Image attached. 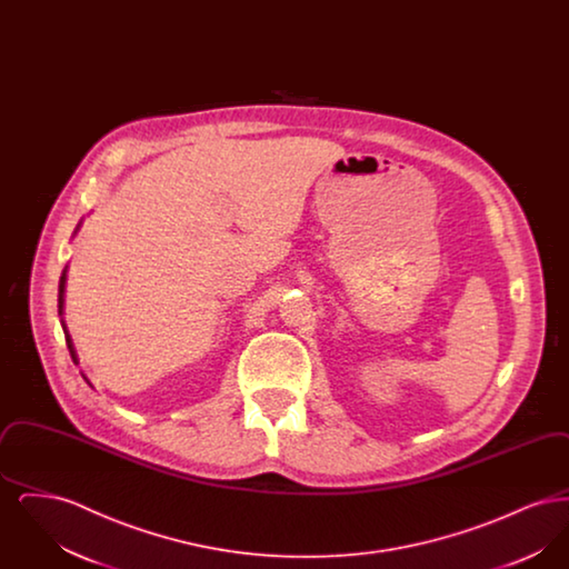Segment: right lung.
I'll return each mask as SVG.
<instances>
[{
  "instance_id": "add662e5",
  "label": "right lung",
  "mask_w": 569,
  "mask_h": 569,
  "mask_svg": "<svg viewBox=\"0 0 569 569\" xmlns=\"http://www.w3.org/2000/svg\"><path fill=\"white\" fill-rule=\"evenodd\" d=\"M63 288H66V271H63V274H61V279H59V316H61V309H63ZM63 330H66V326H63ZM66 341H68V348H70V353H72V358L77 360V353H74V348H72L70 335L66 337Z\"/></svg>"
}]
</instances>
